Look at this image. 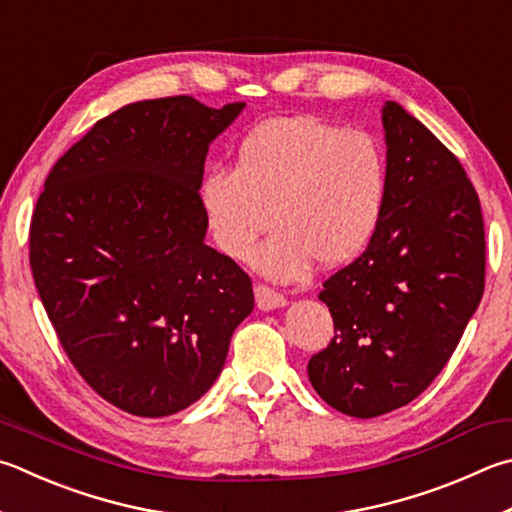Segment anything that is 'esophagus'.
Masks as SVG:
<instances>
[{
  "label": "esophagus",
  "instance_id": "34e87169",
  "mask_svg": "<svg viewBox=\"0 0 512 512\" xmlns=\"http://www.w3.org/2000/svg\"><path fill=\"white\" fill-rule=\"evenodd\" d=\"M255 300L262 311L280 309V306L286 304V297L280 291H275V288L266 286V284H255Z\"/></svg>",
  "mask_w": 512,
  "mask_h": 512
}]
</instances>
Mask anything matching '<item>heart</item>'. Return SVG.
<instances>
[{
  "instance_id": "1",
  "label": "heart",
  "mask_w": 512,
  "mask_h": 512,
  "mask_svg": "<svg viewBox=\"0 0 512 512\" xmlns=\"http://www.w3.org/2000/svg\"><path fill=\"white\" fill-rule=\"evenodd\" d=\"M387 197V161L374 136L315 116L255 127L237 150L235 170L210 167L199 203L221 253L244 262L257 237L259 271L297 280L313 259L345 264L369 244Z\"/></svg>"
}]
</instances>
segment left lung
<instances>
[{"mask_svg":"<svg viewBox=\"0 0 512 512\" xmlns=\"http://www.w3.org/2000/svg\"><path fill=\"white\" fill-rule=\"evenodd\" d=\"M387 197L365 253L320 291L336 336L309 360L315 392L374 418L430 387L457 349L486 284L475 185L423 123L385 102Z\"/></svg>","mask_w":512,"mask_h":512,"instance_id":"left-lung-1","label":"left lung"}]
</instances>
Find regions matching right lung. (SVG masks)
<instances>
[{
	"instance_id": "add662e5",
	"label": "right lung",
	"mask_w": 512,
	"mask_h": 512,
	"mask_svg": "<svg viewBox=\"0 0 512 512\" xmlns=\"http://www.w3.org/2000/svg\"><path fill=\"white\" fill-rule=\"evenodd\" d=\"M246 102L143 100L89 129L53 165L29 259L78 374L134 416H170L208 392L253 282L210 248L199 188L208 145Z\"/></svg>"
}]
</instances>
